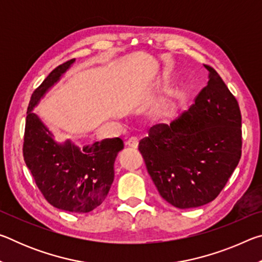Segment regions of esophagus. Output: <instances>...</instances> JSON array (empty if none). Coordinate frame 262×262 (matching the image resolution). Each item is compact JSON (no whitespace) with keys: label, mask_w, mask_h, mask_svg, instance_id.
I'll return each instance as SVG.
<instances>
[{"label":"esophagus","mask_w":262,"mask_h":262,"mask_svg":"<svg viewBox=\"0 0 262 262\" xmlns=\"http://www.w3.org/2000/svg\"><path fill=\"white\" fill-rule=\"evenodd\" d=\"M126 145L127 147H129V148H133V149H136L137 147H139V139H137V137H130V139H128L127 141H126Z\"/></svg>","instance_id":"obj_1"}]
</instances>
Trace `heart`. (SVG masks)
Here are the masks:
<instances>
[{
  "mask_svg": "<svg viewBox=\"0 0 262 262\" xmlns=\"http://www.w3.org/2000/svg\"><path fill=\"white\" fill-rule=\"evenodd\" d=\"M167 113L168 112H166V111H163V112H161V117H166V115H167Z\"/></svg>",
  "mask_w": 262,
  "mask_h": 262,
  "instance_id": "obj_1",
  "label": "heart"
}]
</instances>
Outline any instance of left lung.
Listing matches in <instances>:
<instances>
[{
	"label": "left lung",
	"mask_w": 262,
	"mask_h": 262,
	"mask_svg": "<svg viewBox=\"0 0 262 262\" xmlns=\"http://www.w3.org/2000/svg\"><path fill=\"white\" fill-rule=\"evenodd\" d=\"M195 104L170 126L156 125L139 150L161 196L179 209L211 202L242 156V114L215 69Z\"/></svg>",
	"instance_id": "left-lung-1"
}]
</instances>
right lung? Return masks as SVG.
<instances>
[{
  "label": "right lung",
  "instance_id": "1",
  "mask_svg": "<svg viewBox=\"0 0 262 262\" xmlns=\"http://www.w3.org/2000/svg\"><path fill=\"white\" fill-rule=\"evenodd\" d=\"M75 60L56 67L31 97L26 115L23 156L35 184L57 209L89 212L101 205L114 180V162L123 149L119 137L79 148L72 140L59 142L33 112Z\"/></svg>",
  "mask_w": 262,
  "mask_h": 262
}]
</instances>
